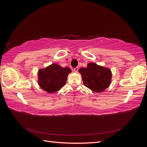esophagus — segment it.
I'll use <instances>...</instances> for the list:
<instances>
[{
  "label": "esophagus",
  "instance_id": "obj_1",
  "mask_svg": "<svg viewBox=\"0 0 147 147\" xmlns=\"http://www.w3.org/2000/svg\"><path fill=\"white\" fill-rule=\"evenodd\" d=\"M74 72H77L78 70V67H75V68L74 69Z\"/></svg>",
  "mask_w": 147,
  "mask_h": 147
}]
</instances>
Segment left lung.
Instances as JSON below:
<instances>
[{"label":"left lung","mask_w":147,"mask_h":147,"mask_svg":"<svg viewBox=\"0 0 147 147\" xmlns=\"http://www.w3.org/2000/svg\"><path fill=\"white\" fill-rule=\"evenodd\" d=\"M78 72L82 75L84 85L96 92L106 90L112 82L111 70L94 63L88 64L86 67L80 68Z\"/></svg>","instance_id":"1"}]
</instances>
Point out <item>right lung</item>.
<instances>
[{
	"label": "right lung",
	"mask_w": 147,
	"mask_h": 147,
	"mask_svg": "<svg viewBox=\"0 0 147 147\" xmlns=\"http://www.w3.org/2000/svg\"><path fill=\"white\" fill-rule=\"evenodd\" d=\"M72 70L53 63L38 71V83L40 88L48 93L58 91L66 84L69 74Z\"/></svg>",
	"instance_id": "obj_1"
}]
</instances>
